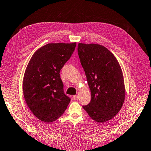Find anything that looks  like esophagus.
<instances>
[{"label": "esophagus", "mask_w": 151, "mask_h": 151, "mask_svg": "<svg viewBox=\"0 0 151 151\" xmlns=\"http://www.w3.org/2000/svg\"><path fill=\"white\" fill-rule=\"evenodd\" d=\"M73 99L75 100H78V96L77 95H75V96H73Z\"/></svg>", "instance_id": "esophagus-1"}]
</instances>
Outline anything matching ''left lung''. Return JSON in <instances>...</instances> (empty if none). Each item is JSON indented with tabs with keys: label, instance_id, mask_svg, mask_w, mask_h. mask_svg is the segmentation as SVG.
<instances>
[{
	"label": "left lung",
	"instance_id": "left-lung-1",
	"mask_svg": "<svg viewBox=\"0 0 151 151\" xmlns=\"http://www.w3.org/2000/svg\"><path fill=\"white\" fill-rule=\"evenodd\" d=\"M78 54L91 95L90 102L82 107L97 122L111 120L119 113L125 99L119 62L107 48L99 44L79 43Z\"/></svg>",
	"mask_w": 151,
	"mask_h": 151
}]
</instances>
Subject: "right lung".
<instances>
[{
    "instance_id": "obj_1",
    "label": "right lung",
    "mask_w": 151,
    "mask_h": 151,
    "mask_svg": "<svg viewBox=\"0 0 151 151\" xmlns=\"http://www.w3.org/2000/svg\"><path fill=\"white\" fill-rule=\"evenodd\" d=\"M76 42L48 44L32 56L23 82L27 105L35 116L45 122L59 119L69 104L60 70L71 57Z\"/></svg>"
}]
</instances>
